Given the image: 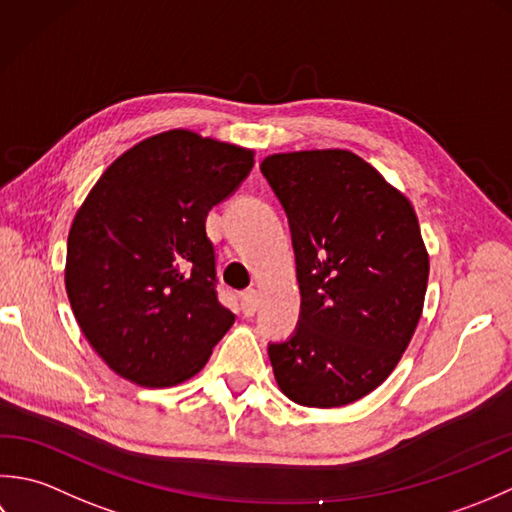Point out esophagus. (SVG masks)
I'll use <instances>...</instances> for the list:
<instances>
[{
	"mask_svg": "<svg viewBox=\"0 0 512 512\" xmlns=\"http://www.w3.org/2000/svg\"><path fill=\"white\" fill-rule=\"evenodd\" d=\"M241 309L245 316H254L256 309H258V294L256 289H247L241 294Z\"/></svg>",
	"mask_w": 512,
	"mask_h": 512,
	"instance_id": "1",
	"label": "esophagus"
}]
</instances>
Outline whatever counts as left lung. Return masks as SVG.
Here are the masks:
<instances>
[{"instance_id": "1", "label": "left lung", "mask_w": 512, "mask_h": 512, "mask_svg": "<svg viewBox=\"0 0 512 512\" xmlns=\"http://www.w3.org/2000/svg\"><path fill=\"white\" fill-rule=\"evenodd\" d=\"M296 254L300 316L269 342L280 391L316 409L351 404L389 378L422 316L429 254L409 203L347 150L267 156Z\"/></svg>"}]
</instances>
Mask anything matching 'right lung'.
I'll list each match as a JSON object with an SVG mask.
<instances>
[{"label": "right lung", "mask_w": 512, "mask_h": 512, "mask_svg": "<svg viewBox=\"0 0 512 512\" xmlns=\"http://www.w3.org/2000/svg\"><path fill=\"white\" fill-rule=\"evenodd\" d=\"M254 168V152L170 130L121 154L72 221L66 291L112 371L174 387L205 367L234 314L216 291L207 212Z\"/></svg>", "instance_id": "add662e5"}]
</instances>
